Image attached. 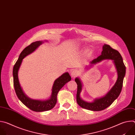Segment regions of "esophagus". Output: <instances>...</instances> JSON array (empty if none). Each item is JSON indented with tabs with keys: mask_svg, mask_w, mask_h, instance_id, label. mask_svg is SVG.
I'll use <instances>...</instances> for the list:
<instances>
[{
	"mask_svg": "<svg viewBox=\"0 0 135 135\" xmlns=\"http://www.w3.org/2000/svg\"><path fill=\"white\" fill-rule=\"evenodd\" d=\"M70 75H71L72 78L74 79V78H76V77L78 75V72H77L76 70H74L71 71V73H70Z\"/></svg>",
	"mask_w": 135,
	"mask_h": 135,
	"instance_id": "esophagus-1",
	"label": "esophagus"
}]
</instances>
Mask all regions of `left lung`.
I'll return each mask as SVG.
<instances>
[{"label":"left lung","instance_id":"left-lung-1","mask_svg":"<svg viewBox=\"0 0 135 135\" xmlns=\"http://www.w3.org/2000/svg\"><path fill=\"white\" fill-rule=\"evenodd\" d=\"M105 59H112L115 64L118 72V79L115 85L104 97L96 99L93 102L88 103L80 98V93L82 85L79 78H76L75 81L78 85V91L76 94V101L81 107L93 111H100L109 107L120 95L124 77L126 74V66L123 62L120 53L109 45L104 44L103 47L102 54L97 58L93 60L90 64H95Z\"/></svg>","mask_w":135,"mask_h":135}]
</instances>
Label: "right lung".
Returning <instances> with one entry per match:
<instances>
[{
    "mask_svg": "<svg viewBox=\"0 0 135 135\" xmlns=\"http://www.w3.org/2000/svg\"><path fill=\"white\" fill-rule=\"evenodd\" d=\"M43 43L42 41H37L30 44L26 47L20 53L18 59L14 66L13 70V84L15 93L18 98L27 107L35 112H43L49 110L53 108L57 101V94L66 83L71 80V77L69 73H65L54 82L51 97L50 99L44 101L33 100L29 98L25 94L20 86L18 79V70L20 67L22 60L27 55L33 52L38 46Z\"/></svg>",
    "mask_w": 135,
    "mask_h": 135,
    "instance_id": "obj_1",
    "label": "right lung"
}]
</instances>
